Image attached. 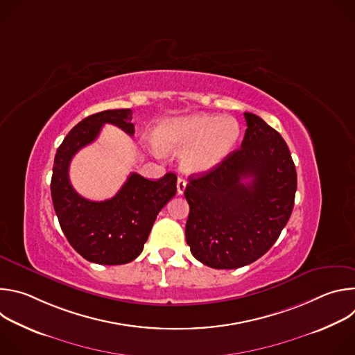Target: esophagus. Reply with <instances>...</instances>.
I'll return each mask as SVG.
<instances>
[{
    "mask_svg": "<svg viewBox=\"0 0 355 355\" xmlns=\"http://www.w3.org/2000/svg\"><path fill=\"white\" fill-rule=\"evenodd\" d=\"M185 188H187V181L184 178H178L177 180V192H178V195H182Z\"/></svg>",
    "mask_w": 355,
    "mask_h": 355,
    "instance_id": "1",
    "label": "esophagus"
}]
</instances>
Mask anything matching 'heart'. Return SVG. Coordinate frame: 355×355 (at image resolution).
Instances as JSON below:
<instances>
[{
    "label": "heart",
    "instance_id": "b5f03b06",
    "mask_svg": "<svg viewBox=\"0 0 355 355\" xmlns=\"http://www.w3.org/2000/svg\"><path fill=\"white\" fill-rule=\"evenodd\" d=\"M239 137L236 119L195 114L163 121L155 129L153 143L160 153L181 151V168L196 174L220 164L234 150Z\"/></svg>",
    "mask_w": 355,
    "mask_h": 355
}]
</instances>
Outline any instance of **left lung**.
<instances>
[{
	"label": "left lung",
	"instance_id": "obj_1",
	"mask_svg": "<svg viewBox=\"0 0 355 355\" xmlns=\"http://www.w3.org/2000/svg\"><path fill=\"white\" fill-rule=\"evenodd\" d=\"M244 118L241 147L215 168L191 175L184 191L187 243L198 261L216 270L264 256L293 209L296 170L285 140L260 116Z\"/></svg>",
	"mask_w": 355,
	"mask_h": 355
}]
</instances>
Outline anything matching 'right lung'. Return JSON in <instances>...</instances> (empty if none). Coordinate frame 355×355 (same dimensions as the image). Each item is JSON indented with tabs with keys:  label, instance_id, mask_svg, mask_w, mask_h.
I'll use <instances>...</instances> for the list:
<instances>
[{
	"label": "right lung",
	"instance_id": "add662e5",
	"mask_svg": "<svg viewBox=\"0 0 355 355\" xmlns=\"http://www.w3.org/2000/svg\"><path fill=\"white\" fill-rule=\"evenodd\" d=\"M105 123L130 136L135 133L132 110H108L83 119L58 148L50 191L60 227L78 254L95 264L121 266L141 252L159 212L177 192V175L167 173L150 181L132 173L111 199L95 202L83 198L70 182V162L80 148L98 137Z\"/></svg>",
	"mask_w": 355,
	"mask_h": 355
}]
</instances>
